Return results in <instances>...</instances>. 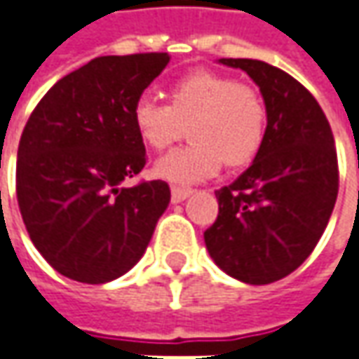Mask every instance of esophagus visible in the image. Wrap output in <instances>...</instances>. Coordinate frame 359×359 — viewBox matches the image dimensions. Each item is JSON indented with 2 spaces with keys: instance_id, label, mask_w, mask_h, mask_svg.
<instances>
[{
  "instance_id": "obj_1",
  "label": "esophagus",
  "mask_w": 359,
  "mask_h": 359,
  "mask_svg": "<svg viewBox=\"0 0 359 359\" xmlns=\"http://www.w3.org/2000/svg\"><path fill=\"white\" fill-rule=\"evenodd\" d=\"M191 189H184V187H172L170 189V195H172V203H182L184 198L191 196Z\"/></svg>"
}]
</instances>
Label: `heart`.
<instances>
[{"mask_svg": "<svg viewBox=\"0 0 359 359\" xmlns=\"http://www.w3.org/2000/svg\"><path fill=\"white\" fill-rule=\"evenodd\" d=\"M133 124L154 152L177 144L187 128L193 142L158 161L154 172L172 182H196L217 175L223 163L241 168L257 156L267 133V108L255 86L196 70L168 86L166 104L140 96L133 106Z\"/></svg>", "mask_w": 359, "mask_h": 359, "instance_id": "b5f03b06", "label": "heart"}]
</instances>
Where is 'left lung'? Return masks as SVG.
<instances>
[{
  "label": "left lung",
  "instance_id": "left-lung-1",
  "mask_svg": "<svg viewBox=\"0 0 359 359\" xmlns=\"http://www.w3.org/2000/svg\"><path fill=\"white\" fill-rule=\"evenodd\" d=\"M247 72L267 108L265 142L235 182L217 191L207 251L226 275L265 285L311 255L337 198V154L318 100L287 72L249 57H221Z\"/></svg>",
  "mask_w": 359,
  "mask_h": 359
}]
</instances>
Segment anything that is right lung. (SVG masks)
Instances as JSON below:
<instances>
[{"mask_svg": "<svg viewBox=\"0 0 359 359\" xmlns=\"http://www.w3.org/2000/svg\"><path fill=\"white\" fill-rule=\"evenodd\" d=\"M168 60L94 57L57 80L25 124L18 205L32 243L64 277L98 285L130 271L168 207L164 180L126 184L147 164L134 102Z\"/></svg>", "mask_w": 359, "mask_h": 359, "instance_id": "add662e5", "label": "right lung"}]
</instances>
